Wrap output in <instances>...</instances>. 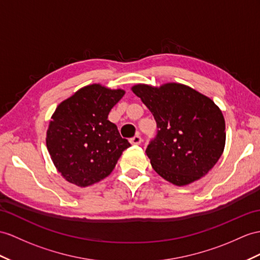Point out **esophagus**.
<instances>
[{"mask_svg":"<svg viewBox=\"0 0 260 260\" xmlns=\"http://www.w3.org/2000/svg\"><path fill=\"white\" fill-rule=\"evenodd\" d=\"M131 144H140L142 142V138L140 135H136L134 138L130 139Z\"/></svg>","mask_w":260,"mask_h":260,"instance_id":"34e87169","label":"esophagus"}]
</instances>
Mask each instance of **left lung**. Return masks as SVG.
Here are the masks:
<instances>
[{
  "label": "left lung",
  "instance_id": "1",
  "mask_svg": "<svg viewBox=\"0 0 260 260\" xmlns=\"http://www.w3.org/2000/svg\"><path fill=\"white\" fill-rule=\"evenodd\" d=\"M131 89L156 121V136L145 150L155 172L178 186L206 175L226 140L224 116L214 101L176 82L139 84Z\"/></svg>",
  "mask_w": 260,
  "mask_h": 260
}]
</instances>
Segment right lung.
I'll use <instances>...</instances> for the list:
<instances>
[{"label": "right lung", "mask_w": 260, "mask_h": 260, "mask_svg": "<svg viewBox=\"0 0 260 260\" xmlns=\"http://www.w3.org/2000/svg\"><path fill=\"white\" fill-rule=\"evenodd\" d=\"M124 90L88 85L60 103L49 121L47 150L57 171L80 187L107 178L130 147L108 115Z\"/></svg>", "instance_id": "1"}]
</instances>
